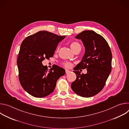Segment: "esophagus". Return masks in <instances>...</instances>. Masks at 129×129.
<instances>
[{
    "label": "esophagus",
    "instance_id": "1",
    "mask_svg": "<svg viewBox=\"0 0 129 129\" xmlns=\"http://www.w3.org/2000/svg\"><path fill=\"white\" fill-rule=\"evenodd\" d=\"M65 72H66V73H68L70 72V71L69 70H68V69H66V70H65Z\"/></svg>",
    "mask_w": 129,
    "mask_h": 129
}]
</instances>
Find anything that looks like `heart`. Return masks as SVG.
Returning <instances> with one entry per match:
<instances>
[{"instance_id": "obj_1", "label": "heart", "mask_w": 129, "mask_h": 129, "mask_svg": "<svg viewBox=\"0 0 129 129\" xmlns=\"http://www.w3.org/2000/svg\"><path fill=\"white\" fill-rule=\"evenodd\" d=\"M70 47L71 48V49L73 51H75V50H76L77 49H79V48H81V45L77 42H72L71 44H70ZM59 47L57 49V50L59 49ZM63 65L64 66H65V67H67V68H69L70 67H71V64L69 62H64L63 63Z\"/></svg>"}]
</instances>
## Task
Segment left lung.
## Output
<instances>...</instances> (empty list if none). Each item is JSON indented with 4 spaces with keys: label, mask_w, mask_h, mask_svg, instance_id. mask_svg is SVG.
<instances>
[{
    "label": "left lung",
    "mask_w": 129,
    "mask_h": 129,
    "mask_svg": "<svg viewBox=\"0 0 129 129\" xmlns=\"http://www.w3.org/2000/svg\"><path fill=\"white\" fill-rule=\"evenodd\" d=\"M76 38L82 40L85 52L73 71L77 79L71 87L78 95L90 98L99 93L105 85L111 71L112 53L106 40L94 31H83ZM80 68L87 69V73L81 74Z\"/></svg>",
    "instance_id": "obj_1"
}]
</instances>
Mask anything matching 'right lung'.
I'll use <instances>...</instances> for the list:
<instances>
[{"mask_svg": "<svg viewBox=\"0 0 129 129\" xmlns=\"http://www.w3.org/2000/svg\"><path fill=\"white\" fill-rule=\"evenodd\" d=\"M65 36L40 31L22 41L17 60L19 80L28 93L35 98H44L51 93L57 80L65 73L62 67L54 65L50 69L42 62L52 57L59 43Z\"/></svg>", "mask_w": 129, "mask_h": 129, "instance_id": "right-lung-1", "label": "right lung"}]
</instances>
